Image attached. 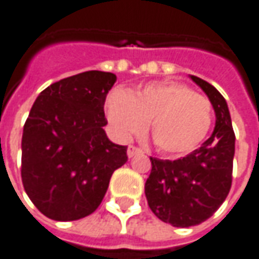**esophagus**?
<instances>
[{
    "label": "esophagus",
    "mask_w": 259,
    "mask_h": 259,
    "mask_svg": "<svg viewBox=\"0 0 259 259\" xmlns=\"http://www.w3.org/2000/svg\"><path fill=\"white\" fill-rule=\"evenodd\" d=\"M142 153H143V150L139 149V147H135V146H129V147H127V157H129V159L135 157L137 154H142Z\"/></svg>",
    "instance_id": "1"
}]
</instances>
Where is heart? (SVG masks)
<instances>
[{
    "instance_id": "heart-1",
    "label": "heart",
    "mask_w": 259,
    "mask_h": 259,
    "mask_svg": "<svg viewBox=\"0 0 259 259\" xmlns=\"http://www.w3.org/2000/svg\"><path fill=\"white\" fill-rule=\"evenodd\" d=\"M106 115L122 139L140 133L150 122L157 149L167 154H187L207 136L212 107L203 95L177 82H156L135 93L113 91L107 96Z\"/></svg>"
}]
</instances>
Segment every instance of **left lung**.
Listing matches in <instances>:
<instances>
[{"label": "left lung", "instance_id": "8db88e82", "mask_svg": "<svg viewBox=\"0 0 259 259\" xmlns=\"http://www.w3.org/2000/svg\"><path fill=\"white\" fill-rule=\"evenodd\" d=\"M191 80L208 96L215 127L198 149L179 160L150 157L152 171L144 184L147 204L154 215L173 227L197 226L210 218L230 193L235 153L231 116L226 99L203 79Z\"/></svg>", "mask_w": 259, "mask_h": 259}]
</instances>
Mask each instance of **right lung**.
<instances>
[{"mask_svg":"<svg viewBox=\"0 0 259 259\" xmlns=\"http://www.w3.org/2000/svg\"><path fill=\"white\" fill-rule=\"evenodd\" d=\"M116 75L88 70L39 93L22 133L21 177L26 194L56 221L83 218L99 207L110 177L127 161V146L109 140L105 100Z\"/></svg>","mask_w":259,"mask_h":259,"instance_id":"1","label":"right lung"}]
</instances>
